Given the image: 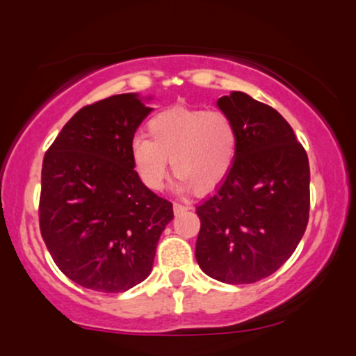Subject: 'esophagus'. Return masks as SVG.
I'll use <instances>...</instances> for the list:
<instances>
[{
    "label": "esophagus",
    "instance_id": "obj_1",
    "mask_svg": "<svg viewBox=\"0 0 356 356\" xmlns=\"http://www.w3.org/2000/svg\"><path fill=\"white\" fill-rule=\"evenodd\" d=\"M189 209V206L187 204H181V202H174V212L175 214H181V212Z\"/></svg>",
    "mask_w": 356,
    "mask_h": 356
}]
</instances>
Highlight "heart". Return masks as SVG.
<instances>
[{
  "mask_svg": "<svg viewBox=\"0 0 356 356\" xmlns=\"http://www.w3.org/2000/svg\"><path fill=\"white\" fill-rule=\"evenodd\" d=\"M147 136L130 144V159L142 184L161 191L167 161L181 186L211 191L226 177L238 152V129L224 110L169 108L150 118Z\"/></svg>",
  "mask_w": 356,
  "mask_h": 356,
  "instance_id": "heart-1",
  "label": "heart"
}]
</instances>
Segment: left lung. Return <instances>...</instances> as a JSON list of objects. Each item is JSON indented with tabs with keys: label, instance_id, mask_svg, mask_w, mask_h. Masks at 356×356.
I'll return each instance as SVG.
<instances>
[{
	"label": "left lung",
	"instance_id": "obj_1",
	"mask_svg": "<svg viewBox=\"0 0 356 356\" xmlns=\"http://www.w3.org/2000/svg\"><path fill=\"white\" fill-rule=\"evenodd\" d=\"M238 129L234 164L195 206L201 229L195 259L229 284L268 277L295 252L309 218L305 147L277 110L243 92L218 100Z\"/></svg>",
	"mask_w": 356,
	"mask_h": 356
}]
</instances>
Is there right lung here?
Segmentation results:
<instances>
[{
	"instance_id": "obj_1",
	"label": "right lung",
	"mask_w": 356,
	"mask_h": 356,
	"mask_svg": "<svg viewBox=\"0 0 356 356\" xmlns=\"http://www.w3.org/2000/svg\"><path fill=\"white\" fill-rule=\"evenodd\" d=\"M132 93L85 105L43 157L40 231L56 266L76 284L122 293L152 271L172 202L142 184L130 159L150 113Z\"/></svg>"
}]
</instances>
